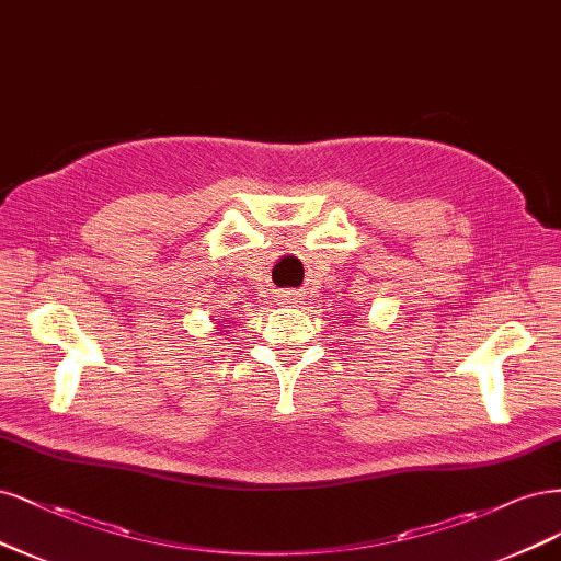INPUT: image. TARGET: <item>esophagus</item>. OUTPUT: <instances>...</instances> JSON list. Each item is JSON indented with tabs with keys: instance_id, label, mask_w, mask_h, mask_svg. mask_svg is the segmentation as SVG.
I'll use <instances>...</instances> for the list:
<instances>
[{
	"instance_id": "obj_1",
	"label": "esophagus",
	"mask_w": 561,
	"mask_h": 561,
	"mask_svg": "<svg viewBox=\"0 0 561 561\" xmlns=\"http://www.w3.org/2000/svg\"><path fill=\"white\" fill-rule=\"evenodd\" d=\"M278 304H283V306H295V304H299V295L293 293V289H285V293L278 295Z\"/></svg>"
}]
</instances>
